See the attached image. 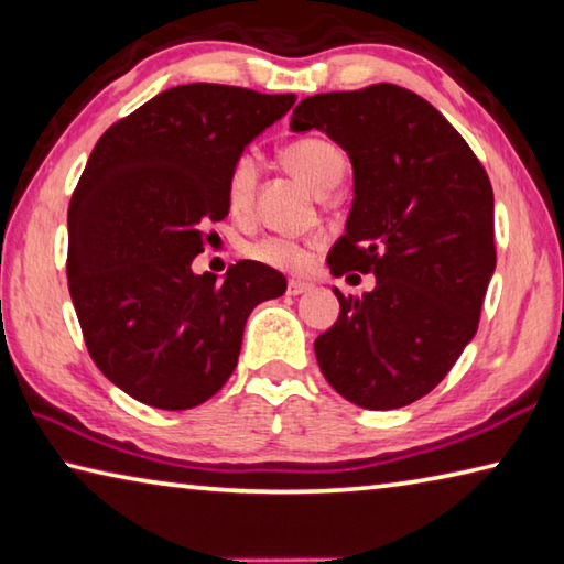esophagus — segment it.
<instances>
[{
	"label": "esophagus",
	"instance_id": "34e87169",
	"mask_svg": "<svg viewBox=\"0 0 564 564\" xmlns=\"http://www.w3.org/2000/svg\"><path fill=\"white\" fill-rule=\"evenodd\" d=\"M310 290V282H302V280H290L288 282V294H292V297H297V294L307 292Z\"/></svg>",
	"mask_w": 564,
	"mask_h": 564
}]
</instances>
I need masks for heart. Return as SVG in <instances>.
Instances as JSON below:
<instances>
[{
	"mask_svg": "<svg viewBox=\"0 0 564 564\" xmlns=\"http://www.w3.org/2000/svg\"><path fill=\"white\" fill-rule=\"evenodd\" d=\"M280 161L292 175H297L300 181L317 195L332 191V187L341 181L344 167H347V161H344L339 148L332 141H327V138H317V135L297 138V141L284 145L280 151ZM254 187H257L254 158L240 155L230 165V171H227V177H225V200L232 215L242 217L250 213ZM319 245H322L319 240L297 242V240H284V237H267V240L250 247V254L254 260L276 267V270L297 272L310 262V252Z\"/></svg>",
	"mask_w": 564,
	"mask_h": 564,
	"instance_id": "heart-1",
	"label": "heart"
}]
</instances>
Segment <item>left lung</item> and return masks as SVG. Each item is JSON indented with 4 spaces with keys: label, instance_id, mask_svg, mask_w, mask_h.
Masks as SVG:
<instances>
[{
    "label": "left lung",
    "instance_id": "left-lung-1",
    "mask_svg": "<svg viewBox=\"0 0 564 564\" xmlns=\"http://www.w3.org/2000/svg\"><path fill=\"white\" fill-rule=\"evenodd\" d=\"M290 128L327 133L354 167L332 274L377 276L361 297L337 290L339 319L314 341L319 369L361 409L409 406L476 337L496 272L488 173L436 108L393 84L304 98Z\"/></svg>",
    "mask_w": 564,
    "mask_h": 564
}]
</instances>
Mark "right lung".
<instances>
[{
	"instance_id": "add662e5",
	"label": "right lung",
	"mask_w": 564,
	"mask_h": 564,
	"mask_svg": "<svg viewBox=\"0 0 564 564\" xmlns=\"http://www.w3.org/2000/svg\"><path fill=\"white\" fill-rule=\"evenodd\" d=\"M294 94L185 84L98 138L68 205V292L104 377L145 406L185 411L225 387L247 317L282 297L274 267L195 274L205 225L225 220V177Z\"/></svg>"
}]
</instances>
